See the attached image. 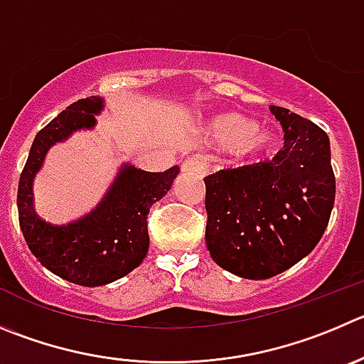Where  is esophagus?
Masks as SVG:
<instances>
[{
  "label": "esophagus",
  "instance_id": "1",
  "mask_svg": "<svg viewBox=\"0 0 364 364\" xmlns=\"http://www.w3.org/2000/svg\"><path fill=\"white\" fill-rule=\"evenodd\" d=\"M182 171L188 173H196V175H203L205 173V164H203L200 159L196 157H189L182 162Z\"/></svg>",
  "mask_w": 364,
  "mask_h": 364
}]
</instances>
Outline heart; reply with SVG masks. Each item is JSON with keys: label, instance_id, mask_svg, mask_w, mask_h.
Listing matches in <instances>:
<instances>
[{"label": "heart", "instance_id": "b5f03b06", "mask_svg": "<svg viewBox=\"0 0 364 364\" xmlns=\"http://www.w3.org/2000/svg\"><path fill=\"white\" fill-rule=\"evenodd\" d=\"M203 134L213 146L230 151L237 159H255L268 151L273 144L269 132L259 128L254 119L237 112L214 116L205 124Z\"/></svg>", "mask_w": 364, "mask_h": 364}]
</instances>
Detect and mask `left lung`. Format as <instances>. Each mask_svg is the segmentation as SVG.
<instances>
[{
	"label": "left lung",
	"mask_w": 364,
	"mask_h": 364,
	"mask_svg": "<svg viewBox=\"0 0 364 364\" xmlns=\"http://www.w3.org/2000/svg\"><path fill=\"white\" fill-rule=\"evenodd\" d=\"M284 148L269 162L205 180V243L227 272L252 280L286 272L313 252L336 198L328 136L313 121L269 107Z\"/></svg>",
	"instance_id": "obj_1"
}]
</instances>
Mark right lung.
Masks as SVG:
<instances>
[{"label": "right lung", "mask_w": 364, "mask_h": 364, "mask_svg": "<svg viewBox=\"0 0 364 364\" xmlns=\"http://www.w3.org/2000/svg\"><path fill=\"white\" fill-rule=\"evenodd\" d=\"M105 109L100 96L78 100L51 119L33 139L17 188L19 227L44 268L78 286L98 288L136 269L146 257L150 207L171 189L180 168L150 173L123 164L102 202L78 220L55 225L33 209V180L48 151L80 130H92Z\"/></svg>", "instance_id": "add662e5"}]
</instances>
